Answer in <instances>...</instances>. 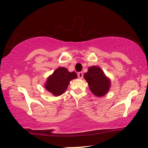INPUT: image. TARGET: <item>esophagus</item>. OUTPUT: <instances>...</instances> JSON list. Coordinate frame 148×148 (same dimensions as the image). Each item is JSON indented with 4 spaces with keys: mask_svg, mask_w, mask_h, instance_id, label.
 Segmentation results:
<instances>
[{
    "mask_svg": "<svg viewBox=\"0 0 148 148\" xmlns=\"http://www.w3.org/2000/svg\"><path fill=\"white\" fill-rule=\"evenodd\" d=\"M77 76H78L79 79H82V78H83V77H84V74L82 73V72H79V73L77 74Z\"/></svg>",
    "mask_w": 148,
    "mask_h": 148,
    "instance_id": "esophagus-1",
    "label": "esophagus"
}]
</instances>
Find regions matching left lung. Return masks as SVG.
Returning <instances> with one entry per match:
<instances>
[{"label": "left lung", "instance_id": "8db88e82", "mask_svg": "<svg viewBox=\"0 0 148 148\" xmlns=\"http://www.w3.org/2000/svg\"><path fill=\"white\" fill-rule=\"evenodd\" d=\"M84 77L88 83L90 90L96 96L102 97L108 91L110 82L99 67H89L87 73L84 74Z\"/></svg>", "mask_w": 148, "mask_h": 148}]
</instances>
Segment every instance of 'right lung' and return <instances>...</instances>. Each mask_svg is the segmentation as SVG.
<instances>
[{"instance_id":"add662e5","label":"right lung","mask_w":148,"mask_h":148,"mask_svg":"<svg viewBox=\"0 0 148 148\" xmlns=\"http://www.w3.org/2000/svg\"><path fill=\"white\" fill-rule=\"evenodd\" d=\"M76 77V72H69L66 68L60 67L47 78L45 87L55 96H59L66 91L70 81Z\"/></svg>"}]
</instances>
